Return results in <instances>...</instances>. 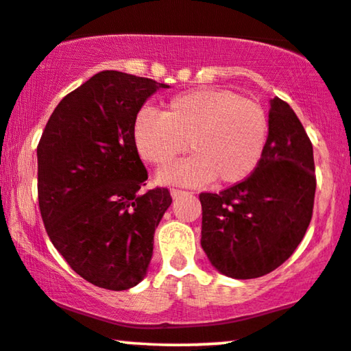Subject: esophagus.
<instances>
[{"label": "esophagus", "mask_w": 351, "mask_h": 351, "mask_svg": "<svg viewBox=\"0 0 351 351\" xmlns=\"http://www.w3.org/2000/svg\"><path fill=\"white\" fill-rule=\"evenodd\" d=\"M170 194L173 199H178V197H182V195H189L191 192H186V191H180V189H171Z\"/></svg>", "instance_id": "34e87169"}]
</instances>
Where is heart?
<instances>
[{"instance_id": "1", "label": "heart", "mask_w": 351, "mask_h": 351, "mask_svg": "<svg viewBox=\"0 0 351 351\" xmlns=\"http://www.w3.org/2000/svg\"><path fill=\"white\" fill-rule=\"evenodd\" d=\"M267 136L264 108L227 88L180 93L160 114L138 112L132 125L133 145L147 164L167 167L186 147L194 154L160 171L162 184L200 186L215 178L219 184H237L258 169Z\"/></svg>"}]
</instances>
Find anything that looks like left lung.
Wrapping results in <instances>:
<instances>
[{
  "mask_svg": "<svg viewBox=\"0 0 351 351\" xmlns=\"http://www.w3.org/2000/svg\"><path fill=\"white\" fill-rule=\"evenodd\" d=\"M315 189L312 143L293 108L275 97L258 169L219 194H200V243L211 265L237 280L280 267L307 232Z\"/></svg>",
  "mask_w": 351,
  "mask_h": 351,
  "instance_id": "8db88e82",
  "label": "left lung"
}]
</instances>
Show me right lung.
Listing matches in <instances>:
<instances>
[{
  "label": "right lung",
  "instance_id": "right-lung-1",
  "mask_svg": "<svg viewBox=\"0 0 351 351\" xmlns=\"http://www.w3.org/2000/svg\"><path fill=\"white\" fill-rule=\"evenodd\" d=\"M147 77L100 71L58 103L38 145V200L47 235L70 267L111 291L145 278L169 189L143 192L147 171L133 119L159 88Z\"/></svg>",
  "mask_w": 351,
  "mask_h": 351
}]
</instances>
